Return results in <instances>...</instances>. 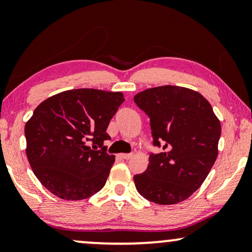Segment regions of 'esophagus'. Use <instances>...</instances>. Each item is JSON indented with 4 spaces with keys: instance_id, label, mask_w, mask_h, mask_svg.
<instances>
[{
    "instance_id": "obj_1",
    "label": "esophagus",
    "mask_w": 252,
    "mask_h": 252,
    "mask_svg": "<svg viewBox=\"0 0 252 252\" xmlns=\"http://www.w3.org/2000/svg\"><path fill=\"white\" fill-rule=\"evenodd\" d=\"M132 156H133L132 154H120L119 155V157L123 158V159H129V158Z\"/></svg>"
}]
</instances>
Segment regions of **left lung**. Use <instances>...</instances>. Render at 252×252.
<instances>
[{
  "label": "left lung",
  "instance_id": "obj_1",
  "mask_svg": "<svg viewBox=\"0 0 252 252\" xmlns=\"http://www.w3.org/2000/svg\"><path fill=\"white\" fill-rule=\"evenodd\" d=\"M134 102L150 118L153 144L161 148V153L150 154L147 170L134 175L137 191L156 204L185 201L215 164L220 122L199 93L178 86L146 89Z\"/></svg>",
  "mask_w": 252,
  "mask_h": 252
}]
</instances>
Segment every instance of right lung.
<instances>
[{"mask_svg":"<svg viewBox=\"0 0 252 252\" xmlns=\"http://www.w3.org/2000/svg\"><path fill=\"white\" fill-rule=\"evenodd\" d=\"M122 93L72 89L47 98L25 125L26 155L39 181L57 197L79 201L104 187L115 156L104 141Z\"/></svg>","mask_w":252,"mask_h":252,"instance_id":"obj_1","label":"right lung"}]
</instances>
